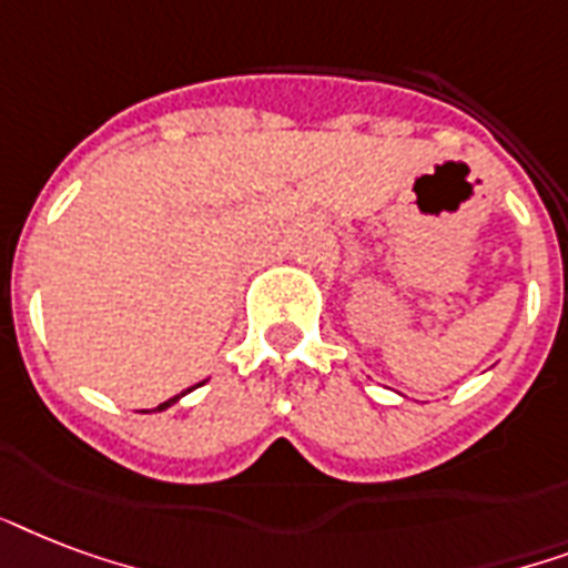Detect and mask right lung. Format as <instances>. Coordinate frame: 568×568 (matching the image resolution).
<instances>
[{"instance_id":"1","label":"right lung","mask_w":568,"mask_h":568,"mask_svg":"<svg viewBox=\"0 0 568 568\" xmlns=\"http://www.w3.org/2000/svg\"><path fill=\"white\" fill-rule=\"evenodd\" d=\"M189 390H192V388H189ZM189 390H183V394H189ZM183 394H178V397H171V399H165V403H160V406L153 408V412H162V408H169V406H174V403H178V399H180V397H183Z\"/></svg>"}]
</instances>
